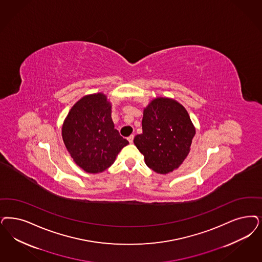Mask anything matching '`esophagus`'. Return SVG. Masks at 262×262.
<instances>
[{"label":"esophagus","mask_w":262,"mask_h":262,"mask_svg":"<svg viewBox=\"0 0 262 262\" xmlns=\"http://www.w3.org/2000/svg\"><path fill=\"white\" fill-rule=\"evenodd\" d=\"M134 138H135V136H134V135L128 136V137H127L128 142H129V143H133V142H134Z\"/></svg>","instance_id":"1"}]
</instances>
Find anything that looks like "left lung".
<instances>
[{"label":"left lung","mask_w":262,"mask_h":262,"mask_svg":"<svg viewBox=\"0 0 262 262\" xmlns=\"http://www.w3.org/2000/svg\"><path fill=\"white\" fill-rule=\"evenodd\" d=\"M194 135L185 107L174 99L158 98L144 109L142 134L134 142L148 167L166 174L178 168L187 158Z\"/></svg>","instance_id":"left-lung-1"}]
</instances>
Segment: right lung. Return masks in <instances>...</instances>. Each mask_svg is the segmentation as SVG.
<instances>
[{"mask_svg":"<svg viewBox=\"0 0 262 262\" xmlns=\"http://www.w3.org/2000/svg\"><path fill=\"white\" fill-rule=\"evenodd\" d=\"M62 136L73 161L89 173L107 169L128 144L114 128L111 104L100 93L86 96L72 106L63 122Z\"/></svg>","mask_w":262,"mask_h":262,"instance_id":"right-lung-1","label":"right lung"}]
</instances>
